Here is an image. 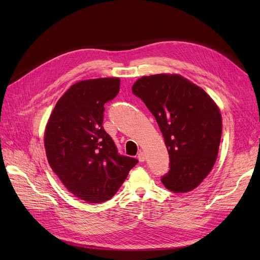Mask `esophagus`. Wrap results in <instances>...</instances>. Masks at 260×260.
<instances>
[{
	"instance_id": "34e87169",
	"label": "esophagus",
	"mask_w": 260,
	"mask_h": 260,
	"mask_svg": "<svg viewBox=\"0 0 260 260\" xmlns=\"http://www.w3.org/2000/svg\"><path fill=\"white\" fill-rule=\"evenodd\" d=\"M138 160H139L140 162H143V161L145 160V154L142 153V152H140V153L138 154Z\"/></svg>"
}]
</instances>
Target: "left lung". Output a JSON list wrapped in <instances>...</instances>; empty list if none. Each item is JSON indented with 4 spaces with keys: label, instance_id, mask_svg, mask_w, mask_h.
I'll use <instances>...</instances> for the list:
<instances>
[{
    "label": "left lung",
    "instance_id": "8db88e82",
    "mask_svg": "<svg viewBox=\"0 0 260 260\" xmlns=\"http://www.w3.org/2000/svg\"><path fill=\"white\" fill-rule=\"evenodd\" d=\"M133 93L155 117L170 156L161 177L174 193L196 188L212 171L219 149V108L202 88L178 75H154L135 82Z\"/></svg>",
    "mask_w": 260,
    "mask_h": 260
}]
</instances>
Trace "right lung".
<instances>
[{"label":"right lung","mask_w":260,"mask_h":260,"mask_svg":"<svg viewBox=\"0 0 260 260\" xmlns=\"http://www.w3.org/2000/svg\"><path fill=\"white\" fill-rule=\"evenodd\" d=\"M119 88V78L78 82L57 102L45 129L49 166L72 194L89 203L111 199L138 163L118 153L102 125L104 104Z\"/></svg>","instance_id":"add662e5"}]
</instances>
